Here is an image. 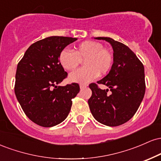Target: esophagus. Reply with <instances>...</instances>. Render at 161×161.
Wrapping results in <instances>:
<instances>
[{"mask_svg": "<svg viewBox=\"0 0 161 161\" xmlns=\"http://www.w3.org/2000/svg\"><path fill=\"white\" fill-rule=\"evenodd\" d=\"M87 85H84V84H80V88L81 89H83V88H86Z\"/></svg>", "mask_w": 161, "mask_h": 161, "instance_id": "esophagus-1", "label": "esophagus"}]
</instances>
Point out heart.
Masks as SVG:
<instances>
[{
	"mask_svg": "<svg viewBox=\"0 0 161 161\" xmlns=\"http://www.w3.org/2000/svg\"><path fill=\"white\" fill-rule=\"evenodd\" d=\"M59 62L64 69H75L84 60L85 66L70 73L69 80L74 82L88 83L97 78L98 75H104L110 69L114 62V56L108 50L104 48L101 43L95 41H86L73 51L64 48L59 53Z\"/></svg>",
	"mask_w": 161,
	"mask_h": 161,
	"instance_id": "obj_1",
	"label": "heart"
}]
</instances>
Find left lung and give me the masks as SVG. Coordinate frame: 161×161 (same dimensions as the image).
Segmentation results:
<instances>
[{
	"label": "left lung",
	"mask_w": 161,
	"mask_h": 161,
	"mask_svg": "<svg viewBox=\"0 0 161 161\" xmlns=\"http://www.w3.org/2000/svg\"><path fill=\"white\" fill-rule=\"evenodd\" d=\"M105 40L114 49V64L104 78L97 82L107 86L102 90L96 83L89 85L92 92L88 103L95 119L108 126H117L126 123L135 115L145 92V68L143 64L129 47L108 37Z\"/></svg>",
	"instance_id": "8db88e82"
}]
</instances>
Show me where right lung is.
<instances>
[{"mask_svg": "<svg viewBox=\"0 0 161 161\" xmlns=\"http://www.w3.org/2000/svg\"><path fill=\"white\" fill-rule=\"evenodd\" d=\"M77 38L51 36L35 42L18 63L14 92L20 106L36 124L51 127L67 117L79 93L77 83L58 86L67 77L59 53Z\"/></svg>", "mask_w": 161, "mask_h": 161, "instance_id": "add662e5", "label": "right lung"}]
</instances>
